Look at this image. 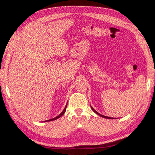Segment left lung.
I'll use <instances>...</instances> for the list:
<instances>
[{
    "label": "left lung",
    "instance_id": "obj_1",
    "mask_svg": "<svg viewBox=\"0 0 155 155\" xmlns=\"http://www.w3.org/2000/svg\"><path fill=\"white\" fill-rule=\"evenodd\" d=\"M91 109H92V111H93L94 112H95L96 114H98V115H100V116H101V117H104V118H107V119H114V117H110L104 116V115H103L100 114H98V112H97V111H96V110H94V109H93V108H92V107H91Z\"/></svg>",
    "mask_w": 155,
    "mask_h": 155
}]
</instances>
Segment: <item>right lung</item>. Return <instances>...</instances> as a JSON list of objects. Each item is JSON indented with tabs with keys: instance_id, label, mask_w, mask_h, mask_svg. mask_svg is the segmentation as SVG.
<instances>
[{
	"instance_id": "right-lung-1",
	"label": "right lung",
	"mask_w": 155,
	"mask_h": 155,
	"mask_svg": "<svg viewBox=\"0 0 155 155\" xmlns=\"http://www.w3.org/2000/svg\"><path fill=\"white\" fill-rule=\"evenodd\" d=\"M66 107H67V104H66V106H65V109H64V111H63L61 114H60L58 116H57V117H54V118H52V119H51V120H46V121H45V122H50V121H52V120H57V119H58V118H59L60 117H61L64 114V113L65 112V110H66Z\"/></svg>"
}]
</instances>
